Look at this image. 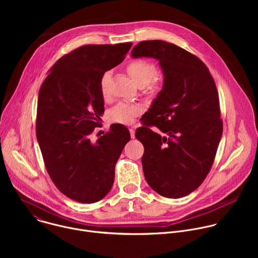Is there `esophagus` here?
Here are the masks:
<instances>
[{"instance_id": "esophagus-1", "label": "esophagus", "mask_w": 258, "mask_h": 258, "mask_svg": "<svg viewBox=\"0 0 258 258\" xmlns=\"http://www.w3.org/2000/svg\"><path fill=\"white\" fill-rule=\"evenodd\" d=\"M130 133H131V138L135 139V127H130Z\"/></svg>"}]
</instances>
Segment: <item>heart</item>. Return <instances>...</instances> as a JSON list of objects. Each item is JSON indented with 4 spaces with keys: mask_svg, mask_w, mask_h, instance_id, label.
Listing matches in <instances>:
<instances>
[{
    "mask_svg": "<svg viewBox=\"0 0 258 258\" xmlns=\"http://www.w3.org/2000/svg\"><path fill=\"white\" fill-rule=\"evenodd\" d=\"M126 70L135 82L148 94L157 93L162 86V79L157 73V67L151 60L138 59L126 65ZM111 73L104 72L100 80V92L104 98L109 96V84ZM143 112V107L136 103L120 102L110 110V119L113 122L131 124Z\"/></svg>",
    "mask_w": 258,
    "mask_h": 258,
    "instance_id": "heart-1",
    "label": "heart"
}]
</instances>
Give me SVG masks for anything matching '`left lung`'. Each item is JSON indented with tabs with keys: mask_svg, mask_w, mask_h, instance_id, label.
Masks as SVG:
<instances>
[{
	"mask_svg": "<svg viewBox=\"0 0 258 258\" xmlns=\"http://www.w3.org/2000/svg\"><path fill=\"white\" fill-rule=\"evenodd\" d=\"M131 54L157 59L164 76L162 90L136 131L144 146L145 178L163 197L187 196L210 171L223 135L215 83L197 56L173 44L145 41Z\"/></svg>",
	"mask_w": 258,
	"mask_h": 258,
	"instance_id": "left-lung-1",
	"label": "left lung"
}]
</instances>
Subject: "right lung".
Instances as JSON below:
<instances>
[{"mask_svg":"<svg viewBox=\"0 0 258 258\" xmlns=\"http://www.w3.org/2000/svg\"><path fill=\"white\" fill-rule=\"evenodd\" d=\"M132 43L85 45L62 56L43 83L36 109V139L57 189L81 203L111 190L115 164L131 139L118 123L95 143L91 135L104 113L100 80L120 64Z\"/></svg>","mask_w":258,"mask_h":258,"instance_id":"1","label":"right lung"}]
</instances>
